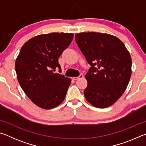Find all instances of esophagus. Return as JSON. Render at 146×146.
I'll return each instance as SVG.
<instances>
[{
    "mask_svg": "<svg viewBox=\"0 0 146 146\" xmlns=\"http://www.w3.org/2000/svg\"><path fill=\"white\" fill-rule=\"evenodd\" d=\"M83 77H84V75H82V74H80V75H79L78 76H76V77H73L72 79H73V80H78V79H79V78H82Z\"/></svg>",
    "mask_w": 146,
    "mask_h": 146,
    "instance_id": "1",
    "label": "esophagus"
}]
</instances>
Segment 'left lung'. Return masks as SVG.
<instances>
[{"label": "left lung", "instance_id": "obj_1", "mask_svg": "<svg viewBox=\"0 0 146 146\" xmlns=\"http://www.w3.org/2000/svg\"><path fill=\"white\" fill-rule=\"evenodd\" d=\"M75 40L91 66L85 76L86 99L96 108L111 106L130 80L132 61L129 51L120 39L107 33H77Z\"/></svg>", "mask_w": 146, "mask_h": 146}]
</instances>
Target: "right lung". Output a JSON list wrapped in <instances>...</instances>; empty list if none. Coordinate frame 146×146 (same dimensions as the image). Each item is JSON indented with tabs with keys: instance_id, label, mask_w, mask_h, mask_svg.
I'll return each instance as SVG.
<instances>
[{
	"instance_id": "add662e5",
	"label": "right lung",
	"mask_w": 146,
	"mask_h": 146,
	"mask_svg": "<svg viewBox=\"0 0 146 146\" xmlns=\"http://www.w3.org/2000/svg\"><path fill=\"white\" fill-rule=\"evenodd\" d=\"M73 33L40 35L26 42L15 61L18 81L35 104L55 108L65 98L71 79L61 75L58 58L71 44ZM58 68L59 73L54 72Z\"/></svg>"
}]
</instances>
